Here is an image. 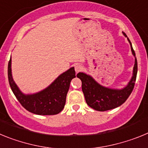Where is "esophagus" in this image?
I'll return each instance as SVG.
<instances>
[{"label": "esophagus", "instance_id": "1", "mask_svg": "<svg viewBox=\"0 0 148 148\" xmlns=\"http://www.w3.org/2000/svg\"><path fill=\"white\" fill-rule=\"evenodd\" d=\"M82 70H83V66L81 64H76L75 66V70L76 73H79V72L82 71Z\"/></svg>", "mask_w": 148, "mask_h": 148}]
</instances>
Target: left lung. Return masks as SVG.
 <instances>
[{
	"instance_id": "left-lung-1",
	"label": "left lung",
	"mask_w": 148,
	"mask_h": 148,
	"mask_svg": "<svg viewBox=\"0 0 148 148\" xmlns=\"http://www.w3.org/2000/svg\"><path fill=\"white\" fill-rule=\"evenodd\" d=\"M125 36L127 37L126 34ZM130 44L132 53L135 56V64L133 67V74L131 80L126 87L122 90H113L101 86L94 80L93 78L85 73H79L77 74V77L82 81V91L84 95L86 102L90 108L98 111H106L114 109L119 106L121 105L128 99L134 88L136 79L137 60L136 53L133 49L131 42L127 38Z\"/></svg>"
}]
</instances>
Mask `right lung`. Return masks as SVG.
<instances>
[{
  "mask_svg": "<svg viewBox=\"0 0 148 148\" xmlns=\"http://www.w3.org/2000/svg\"><path fill=\"white\" fill-rule=\"evenodd\" d=\"M75 77L74 67L62 73L45 90L33 95H24L21 92L12 77L11 58L8 64V79L16 99L30 113L37 115H56L66 103V97L70 82Z\"/></svg>",
  "mask_w": 148,
  "mask_h": 148,
  "instance_id": "1",
  "label": "right lung"
}]
</instances>
